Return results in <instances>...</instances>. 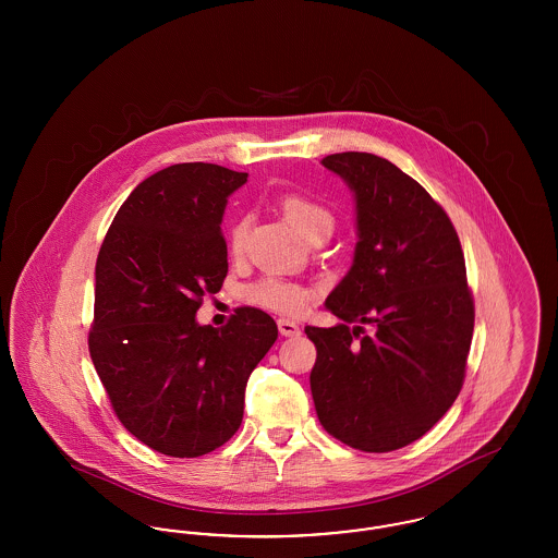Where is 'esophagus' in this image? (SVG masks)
I'll use <instances>...</instances> for the list:
<instances>
[{"label":"esophagus","mask_w":558,"mask_h":558,"mask_svg":"<svg viewBox=\"0 0 558 558\" xmlns=\"http://www.w3.org/2000/svg\"><path fill=\"white\" fill-rule=\"evenodd\" d=\"M278 330H280V335H282V337H296V335H301L299 324L289 318L278 319Z\"/></svg>","instance_id":"34e87169"}]
</instances>
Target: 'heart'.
I'll return each instance as SVG.
<instances>
[{
	"instance_id": "heart-1",
	"label": "heart",
	"mask_w": 558,
	"mask_h": 558,
	"mask_svg": "<svg viewBox=\"0 0 558 558\" xmlns=\"http://www.w3.org/2000/svg\"><path fill=\"white\" fill-rule=\"evenodd\" d=\"M280 207L284 217L291 221L292 228L305 240L332 230L330 211L310 196L287 194L282 196ZM244 240H246V221L240 219L230 230V251L234 257H240L244 253ZM244 296L248 303L257 307H264L276 314L296 316L310 305L314 292L299 282H292L280 276H264L244 289Z\"/></svg>"
}]
</instances>
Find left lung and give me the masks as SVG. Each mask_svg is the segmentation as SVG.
I'll return each instance as SVG.
<instances>
[{
    "label": "left lung",
    "mask_w": 558,
    "mask_h": 558,
    "mask_svg": "<svg viewBox=\"0 0 558 558\" xmlns=\"http://www.w3.org/2000/svg\"><path fill=\"white\" fill-rule=\"evenodd\" d=\"M322 165L353 190L360 240L326 299L341 324L305 326L318 351L316 412L349 448L399 450L433 428L464 383L475 326L464 253L448 213L391 160L339 153Z\"/></svg>",
    "instance_id": "8db88e82"
}]
</instances>
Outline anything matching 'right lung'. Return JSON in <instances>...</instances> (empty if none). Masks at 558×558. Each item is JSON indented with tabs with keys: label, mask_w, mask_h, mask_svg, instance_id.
<instances>
[{
	"label": "right lung",
	"mask_w": 558,
	"mask_h": 558,
	"mask_svg": "<svg viewBox=\"0 0 558 558\" xmlns=\"http://www.w3.org/2000/svg\"><path fill=\"white\" fill-rule=\"evenodd\" d=\"M246 178L213 162L157 171L121 205L98 253L89 355L121 425L165 456L209 453L239 430L246 380L278 339L257 307L221 328L194 318L226 280L221 217Z\"/></svg>",
	"instance_id": "right-lung-1"
}]
</instances>
